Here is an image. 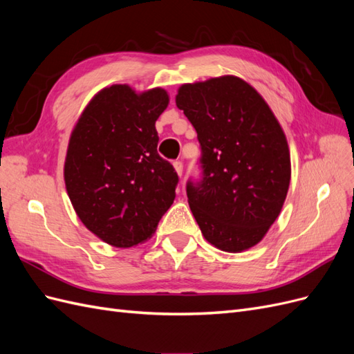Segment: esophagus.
Wrapping results in <instances>:
<instances>
[{
    "instance_id": "1",
    "label": "esophagus",
    "mask_w": 354,
    "mask_h": 354,
    "mask_svg": "<svg viewBox=\"0 0 354 354\" xmlns=\"http://www.w3.org/2000/svg\"><path fill=\"white\" fill-rule=\"evenodd\" d=\"M174 169L177 171V174L181 177V174H183V162L181 160H174Z\"/></svg>"
}]
</instances>
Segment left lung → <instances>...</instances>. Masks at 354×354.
Masks as SVG:
<instances>
[{"mask_svg": "<svg viewBox=\"0 0 354 354\" xmlns=\"http://www.w3.org/2000/svg\"><path fill=\"white\" fill-rule=\"evenodd\" d=\"M177 108L201 143L199 181H187L192 214L211 245L241 252L259 243L281 214L291 181L285 133L269 104L226 75L183 84Z\"/></svg>", "mask_w": 354, "mask_h": 354, "instance_id": "8db88e82", "label": "left lung"}]
</instances>
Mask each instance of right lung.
Listing matches in <instances>:
<instances>
[{"label": "right lung", "mask_w": 354, "mask_h": 354, "mask_svg": "<svg viewBox=\"0 0 354 354\" xmlns=\"http://www.w3.org/2000/svg\"><path fill=\"white\" fill-rule=\"evenodd\" d=\"M168 102L162 88L115 84L94 95L71 134L63 174L73 209L116 248L147 241L174 202L178 176L156 151L155 122Z\"/></svg>", "instance_id": "1"}]
</instances>
